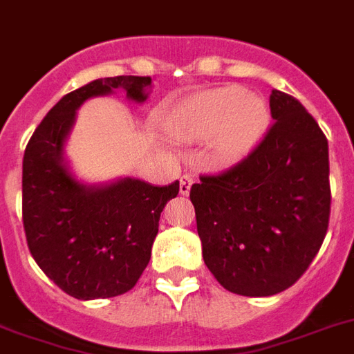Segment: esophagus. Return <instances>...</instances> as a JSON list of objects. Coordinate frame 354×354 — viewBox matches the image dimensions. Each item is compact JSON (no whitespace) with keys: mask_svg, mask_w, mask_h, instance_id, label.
Instances as JSON below:
<instances>
[{"mask_svg":"<svg viewBox=\"0 0 354 354\" xmlns=\"http://www.w3.org/2000/svg\"><path fill=\"white\" fill-rule=\"evenodd\" d=\"M191 185H193V178L189 176V174H183V176L180 178V193H182V195H189Z\"/></svg>","mask_w":354,"mask_h":354,"instance_id":"obj_1","label":"esophagus"}]
</instances>
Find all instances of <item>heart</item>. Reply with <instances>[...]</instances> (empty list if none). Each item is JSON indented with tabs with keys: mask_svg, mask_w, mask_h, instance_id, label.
Masks as SVG:
<instances>
[{
	"mask_svg": "<svg viewBox=\"0 0 354 354\" xmlns=\"http://www.w3.org/2000/svg\"><path fill=\"white\" fill-rule=\"evenodd\" d=\"M269 124L271 109L260 94L223 87L189 98L174 113L171 129L180 141L213 139V159L230 165L254 150Z\"/></svg>",
	"mask_w": 354,
	"mask_h": 354,
	"instance_id": "1",
	"label": "heart"
}]
</instances>
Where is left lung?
<instances>
[{
	"instance_id": "left-lung-1",
	"label": "left lung",
	"mask_w": 354,
	"mask_h": 354,
	"mask_svg": "<svg viewBox=\"0 0 354 354\" xmlns=\"http://www.w3.org/2000/svg\"><path fill=\"white\" fill-rule=\"evenodd\" d=\"M274 124L237 165L191 187L204 263L225 290L269 297L303 277L330 215L328 142L290 94L273 91Z\"/></svg>"
}]
</instances>
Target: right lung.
Masks as SVG:
<instances>
[{
	"label": "right lung",
	"mask_w": 354,
	"mask_h": 354,
	"mask_svg": "<svg viewBox=\"0 0 354 354\" xmlns=\"http://www.w3.org/2000/svg\"><path fill=\"white\" fill-rule=\"evenodd\" d=\"M150 85L148 75L91 81L51 107L26 147L21 215L27 247L46 277L81 301L122 295L137 284L150 261L161 212L178 195L180 182L163 187L137 178L81 183L64 159V142L85 100L124 91L142 104Z\"/></svg>",
	"instance_id": "right-lung-1"
}]
</instances>
